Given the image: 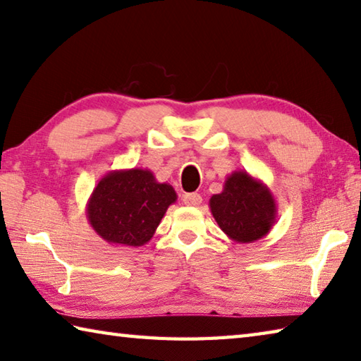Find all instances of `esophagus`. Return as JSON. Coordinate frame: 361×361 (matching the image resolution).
Returning a JSON list of instances; mask_svg holds the SVG:
<instances>
[{"label": "esophagus", "instance_id": "34e87169", "mask_svg": "<svg viewBox=\"0 0 361 361\" xmlns=\"http://www.w3.org/2000/svg\"><path fill=\"white\" fill-rule=\"evenodd\" d=\"M181 200L186 204V207H199V204L202 203V197L197 192H190V194H183Z\"/></svg>", "mask_w": 361, "mask_h": 361}]
</instances>
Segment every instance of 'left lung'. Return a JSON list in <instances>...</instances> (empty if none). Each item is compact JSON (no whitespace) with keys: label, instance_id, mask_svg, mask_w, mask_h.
<instances>
[{"label":"left lung","instance_id":"obj_1","mask_svg":"<svg viewBox=\"0 0 361 361\" xmlns=\"http://www.w3.org/2000/svg\"><path fill=\"white\" fill-rule=\"evenodd\" d=\"M209 209L219 228L239 244L264 238L277 217V202L271 189L245 171L227 176L222 192L209 199Z\"/></svg>","mask_w":361,"mask_h":361}]
</instances>
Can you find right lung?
Here are the masks:
<instances>
[{"label":"right lung","instance_id":"1","mask_svg":"<svg viewBox=\"0 0 361 361\" xmlns=\"http://www.w3.org/2000/svg\"><path fill=\"white\" fill-rule=\"evenodd\" d=\"M175 189L159 183L148 169L111 171L98 181L86 204L87 221L106 243L140 247L153 238Z\"/></svg>","mask_w":361,"mask_h":361}]
</instances>
